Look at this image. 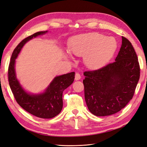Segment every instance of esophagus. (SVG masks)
Segmentation results:
<instances>
[{"mask_svg":"<svg viewBox=\"0 0 147 147\" xmlns=\"http://www.w3.org/2000/svg\"><path fill=\"white\" fill-rule=\"evenodd\" d=\"M80 79H81L80 74L79 73H76L75 74V80H76V81H78V80H80Z\"/></svg>","mask_w":147,"mask_h":147,"instance_id":"obj_1","label":"esophagus"}]
</instances>
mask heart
<instances>
[{"label":"heart","instance_id":"heart-1","mask_svg":"<svg viewBox=\"0 0 147 147\" xmlns=\"http://www.w3.org/2000/svg\"><path fill=\"white\" fill-rule=\"evenodd\" d=\"M117 42L113 37L98 33H90L77 35L69 43L70 52L84 57V62L90 69L101 67L114 54Z\"/></svg>","mask_w":147,"mask_h":147}]
</instances>
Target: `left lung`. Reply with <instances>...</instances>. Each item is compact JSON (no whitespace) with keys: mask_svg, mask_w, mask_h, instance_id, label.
<instances>
[{"mask_svg":"<svg viewBox=\"0 0 147 147\" xmlns=\"http://www.w3.org/2000/svg\"><path fill=\"white\" fill-rule=\"evenodd\" d=\"M140 71L135 49L122 36L120 51L114 62L98 70L84 72L85 98L90 112L107 116L123 109L133 98Z\"/></svg>","mask_w":147,"mask_h":147,"instance_id":"left-lung-1","label":"left lung"}]
</instances>
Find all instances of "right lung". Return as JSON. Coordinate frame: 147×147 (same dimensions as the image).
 I'll use <instances>...</instances> for the list:
<instances>
[{"label": "right lung", "mask_w": 147, "mask_h": 147, "mask_svg": "<svg viewBox=\"0 0 147 147\" xmlns=\"http://www.w3.org/2000/svg\"><path fill=\"white\" fill-rule=\"evenodd\" d=\"M47 32L48 31L36 32L22 40L12 52L8 69L9 86L18 104L31 114L43 119L53 118L60 113L63 106L62 93L73 83L75 73L71 72L55 77L44 92L33 94L26 92L21 85L16 74L15 63L26 42Z\"/></svg>", "instance_id": "obj_1"}]
</instances>
